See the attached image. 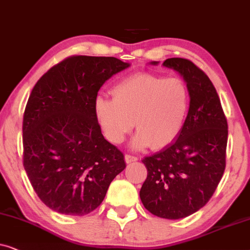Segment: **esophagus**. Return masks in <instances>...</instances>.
Listing matches in <instances>:
<instances>
[{
    "label": "esophagus",
    "instance_id": "34e87169",
    "mask_svg": "<svg viewBox=\"0 0 250 250\" xmlns=\"http://www.w3.org/2000/svg\"><path fill=\"white\" fill-rule=\"evenodd\" d=\"M125 162H127V164H131V162H135L138 160L137 156H132L130 154H125Z\"/></svg>",
    "mask_w": 250,
    "mask_h": 250
}]
</instances>
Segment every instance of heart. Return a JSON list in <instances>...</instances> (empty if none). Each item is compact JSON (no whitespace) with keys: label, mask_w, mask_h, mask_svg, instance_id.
Instances as JSON below:
<instances>
[{"label":"heart","mask_w":250,"mask_h":250,"mask_svg":"<svg viewBox=\"0 0 250 250\" xmlns=\"http://www.w3.org/2000/svg\"><path fill=\"white\" fill-rule=\"evenodd\" d=\"M111 94L113 101L96 99L95 116L112 144L123 142L134 128V121L138 129L131 142L135 149L167 147L184 129L191 95L181 78L136 73L116 82Z\"/></svg>","instance_id":"obj_1"}]
</instances>
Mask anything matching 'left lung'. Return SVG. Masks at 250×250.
I'll list each match as a JSON object with an SVG mask.
<instances>
[{
	"instance_id": "1",
	"label": "left lung",
	"mask_w": 250,
	"mask_h": 250,
	"mask_svg": "<svg viewBox=\"0 0 250 250\" xmlns=\"http://www.w3.org/2000/svg\"><path fill=\"white\" fill-rule=\"evenodd\" d=\"M151 64L158 65L159 62ZM162 65L184 79L191 95V106L179 137L142 160L147 177L139 197L153 215L179 219L204 207L222 179L228 121L217 91L204 71L184 58H168Z\"/></svg>"
}]
</instances>
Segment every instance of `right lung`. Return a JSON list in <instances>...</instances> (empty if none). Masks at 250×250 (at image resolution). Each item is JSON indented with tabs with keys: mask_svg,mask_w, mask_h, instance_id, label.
Instances as JSON below:
<instances>
[{
	"mask_svg": "<svg viewBox=\"0 0 250 250\" xmlns=\"http://www.w3.org/2000/svg\"><path fill=\"white\" fill-rule=\"evenodd\" d=\"M129 66L114 57L73 56L33 88L22 121L24 168L52 210L89 214L125 168L122 152L102 134L95 102L101 86Z\"/></svg>",
	"mask_w": 250,
	"mask_h": 250,
	"instance_id": "obj_1",
	"label": "right lung"
}]
</instances>
